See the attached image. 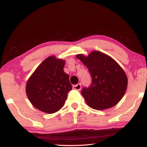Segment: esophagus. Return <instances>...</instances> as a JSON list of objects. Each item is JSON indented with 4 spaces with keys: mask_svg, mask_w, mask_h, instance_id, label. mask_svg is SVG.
I'll return each instance as SVG.
<instances>
[{
    "mask_svg": "<svg viewBox=\"0 0 147 147\" xmlns=\"http://www.w3.org/2000/svg\"><path fill=\"white\" fill-rule=\"evenodd\" d=\"M73 89H74V90L76 91H80L81 89V84H78L77 85H74L73 86Z\"/></svg>",
    "mask_w": 147,
    "mask_h": 147,
    "instance_id": "esophagus-1",
    "label": "esophagus"
}]
</instances>
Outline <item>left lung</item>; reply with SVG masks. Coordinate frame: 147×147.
Listing matches in <instances>:
<instances>
[{
    "mask_svg": "<svg viewBox=\"0 0 147 147\" xmlns=\"http://www.w3.org/2000/svg\"><path fill=\"white\" fill-rule=\"evenodd\" d=\"M76 58L88 67L92 77L88 88L81 93L90 108L96 110L115 106L125 94L128 78L115 60L100 51H92L88 56L77 54Z\"/></svg>",
    "mask_w": 147,
    "mask_h": 147,
    "instance_id": "obj_1",
    "label": "left lung"
}]
</instances>
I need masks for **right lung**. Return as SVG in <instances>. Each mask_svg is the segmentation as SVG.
Returning a JSON list of instances; mask_svg holds the SVG:
<instances>
[{"instance_id": "obj_1", "label": "right lung", "mask_w": 147, "mask_h": 147, "mask_svg": "<svg viewBox=\"0 0 147 147\" xmlns=\"http://www.w3.org/2000/svg\"><path fill=\"white\" fill-rule=\"evenodd\" d=\"M65 60L51 56L30 76L26 93L35 108L46 113H53L63 106L72 89L69 76L63 71Z\"/></svg>"}]
</instances>
